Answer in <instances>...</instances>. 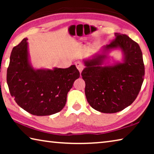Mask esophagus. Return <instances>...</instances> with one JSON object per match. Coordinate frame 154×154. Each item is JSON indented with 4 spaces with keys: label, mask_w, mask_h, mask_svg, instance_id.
<instances>
[{
    "label": "esophagus",
    "mask_w": 154,
    "mask_h": 154,
    "mask_svg": "<svg viewBox=\"0 0 154 154\" xmlns=\"http://www.w3.org/2000/svg\"><path fill=\"white\" fill-rule=\"evenodd\" d=\"M75 65H76L77 69L79 70V71L80 72L83 71V69H84V65H83V64H82L81 62H77L76 63H75Z\"/></svg>",
    "instance_id": "esophagus-1"
}]
</instances>
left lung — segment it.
Returning <instances> with one entry per match:
<instances>
[{"mask_svg": "<svg viewBox=\"0 0 154 154\" xmlns=\"http://www.w3.org/2000/svg\"><path fill=\"white\" fill-rule=\"evenodd\" d=\"M120 48L122 63L101 66L105 55L85 60L82 72L85 94L90 105L102 113H113L123 110L137 98L145 75L142 51L139 44L126 35L116 34V38L104 50Z\"/></svg>", "mask_w": 154, "mask_h": 154, "instance_id": "1", "label": "left lung"}]
</instances>
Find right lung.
Returning a JSON list of instances; mask_svg holds the SVG:
<instances>
[{"mask_svg": "<svg viewBox=\"0 0 154 154\" xmlns=\"http://www.w3.org/2000/svg\"><path fill=\"white\" fill-rule=\"evenodd\" d=\"M28 38L12 49L7 82L21 108L38 116H50L66 105L67 94L80 76L75 65L67 69L35 70L28 61Z\"/></svg>", "mask_w": 154, "mask_h": 154, "instance_id": "add662e5", "label": "right lung"}]
</instances>
